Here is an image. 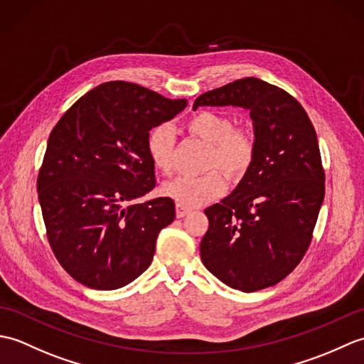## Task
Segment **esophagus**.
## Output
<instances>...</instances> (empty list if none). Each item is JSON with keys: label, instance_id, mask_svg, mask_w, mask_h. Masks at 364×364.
Instances as JSON below:
<instances>
[{"label": "esophagus", "instance_id": "esophagus-1", "mask_svg": "<svg viewBox=\"0 0 364 364\" xmlns=\"http://www.w3.org/2000/svg\"><path fill=\"white\" fill-rule=\"evenodd\" d=\"M191 213V208L183 206V205H176V218H184Z\"/></svg>", "mask_w": 364, "mask_h": 364}]
</instances>
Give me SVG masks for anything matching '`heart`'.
Here are the masks:
<instances>
[{
    "instance_id": "1",
    "label": "heart",
    "mask_w": 364,
    "mask_h": 364,
    "mask_svg": "<svg viewBox=\"0 0 364 364\" xmlns=\"http://www.w3.org/2000/svg\"><path fill=\"white\" fill-rule=\"evenodd\" d=\"M189 133L210 144L206 156V167H219L231 178H241L250 168L257 139L253 131L247 127H235L230 115L218 111H202L186 122ZM149 154L159 172L170 175L175 167L176 137L168 123L154 127L149 136ZM227 189V181L219 170H210L203 175H181L167 181L162 186L166 197L178 205L194 208L210 203L222 196Z\"/></svg>"
}]
</instances>
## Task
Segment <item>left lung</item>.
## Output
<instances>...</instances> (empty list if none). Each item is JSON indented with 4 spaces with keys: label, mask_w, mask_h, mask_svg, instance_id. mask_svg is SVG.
<instances>
[{
    "label": "left lung",
    "mask_w": 364,
    "mask_h": 364,
    "mask_svg": "<svg viewBox=\"0 0 364 364\" xmlns=\"http://www.w3.org/2000/svg\"><path fill=\"white\" fill-rule=\"evenodd\" d=\"M198 106L250 111L257 150L228 197L206 208L205 267L233 289L253 292L291 274L310 247L326 194L318 136L296 98L258 78L200 95Z\"/></svg>",
    "instance_id": "obj_1"
}]
</instances>
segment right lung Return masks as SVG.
Segmentation results:
<instances>
[{
	"instance_id": "add662e5",
	"label": "right lung",
	"mask_w": 364,
	"mask_h": 364,
	"mask_svg": "<svg viewBox=\"0 0 364 364\" xmlns=\"http://www.w3.org/2000/svg\"><path fill=\"white\" fill-rule=\"evenodd\" d=\"M127 81L100 84L53 128L37 176L46 236L76 282L117 289L151 264L172 198H139L156 186L150 129L186 107Z\"/></svg>"
}]
</instances>
